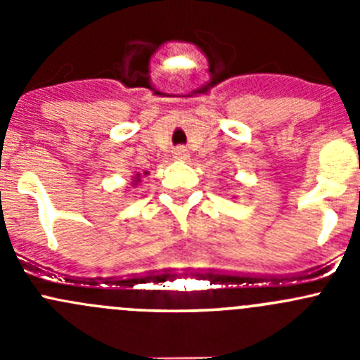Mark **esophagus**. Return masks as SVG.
Listing matches in <instances>:
<instances>
[{
  "label": "esophagus",
  "instance_id": "obj_1",
  "mask_svg": "<svg viewBox=\"0 0 360 360\" xmlns=\"http://www.w3.org/2000/svg\"><path fill=\"white\" fill-rule=\"evenodd\" d=\"M188 150H184V148H177V150H174V158L179 160V162H184V160H188Z\"/></svg>",
  "mask_w": 360,
  "mask_h": 360
}]
</instances>
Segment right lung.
<instances>
[{"mask_svg":"<svg viewBox=\"0 0 360 360\" xmlns=\"http://www.w3.org/2000/svg\"><path fill=\"white\" fill-rule=\"evenodd\" d=\"M148 174H150V172H144V174L137 172V174H134V176H132V181H130V186H134V188H136V186H137V184H139V183H141V179H143V176H144V177H146V176H148Z\"/></svg>","mask_w":360,"mask_h":360,"instance_id":"obj_1","label":"right lung"}]
</instances>
